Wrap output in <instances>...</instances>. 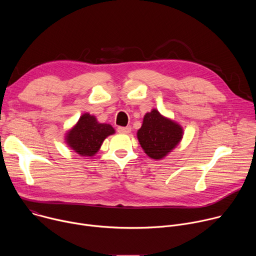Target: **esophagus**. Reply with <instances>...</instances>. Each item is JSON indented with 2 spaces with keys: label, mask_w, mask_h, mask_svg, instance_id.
I'll list each match as a JSON object with an SVG mask.
<instances>
[{
  "label": "esophagus",
  "mask_w": 256,
  "mask_h": 256,
  "mask_svg": "<svg viewBox=\"0 0 256 256\" xmlns=\"http://www.w3.org/2000/svg\"><path fill=\"white\" fill-rule=\"evenodd\" d=\"M132 130L130 126H118V132L120 134H130Z\"/></svg>",
  "instance_id": "obj_1"
}]
</instances>
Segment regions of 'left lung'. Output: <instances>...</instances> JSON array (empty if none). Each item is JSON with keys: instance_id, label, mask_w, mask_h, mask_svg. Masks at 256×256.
Listing matches in <instances>:
<instances>
[{"instance_id": "left-lung-1", "label": "left lung", "mask_w": 256, "mask_h": 256, "mask_svg": "<svg viewBox=\"0 0 256 256\" xmlns=\"http://www.w3.org/2000/svg\"><path fill=\"white\" fill-rule=\"evenodd\" d=\"M136 136L144 152L150 158H165L184 136V128L174 120L162 116L157 109H152L144 116L142 124Z\"/></svg>"}]
</instances>
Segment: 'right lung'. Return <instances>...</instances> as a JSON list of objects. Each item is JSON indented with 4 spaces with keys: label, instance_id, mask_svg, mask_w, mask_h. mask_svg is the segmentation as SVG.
<instances>
[{
    "label": "right lung",
    "instance_id": "right-lung-1",
    "mask_svg": "<svg viewBox=\"0 0 256 256\" xmlns=\"http://www.w3.org/2000/svg\"><path fill=\"white\" fill-rule=\"evenodd\" d=\"M116 134L112 126L100 124L94 116L84 114L78 122L66 134L68 148L83 157H93L99 151L104 140Z\"/></svg>",
    "mask_w": 256,
    "mask_h": 256
}]
</instances>
